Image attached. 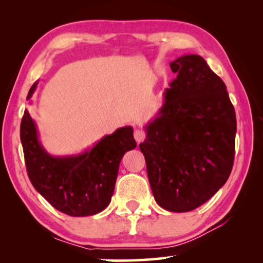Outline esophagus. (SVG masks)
Wrapping results in <instances>:
<instances>
[{
	"instance_id": "obj_1",
	"label": "esophagus",
	"mask_w": 263,
	"mask_h": 263,
	"mask_svg": "<svg viewBox=\"0 0 263 263\" xmlns=\"http://www.w3.org/2000/svg\"><path fill=\"white\" fill-rule=\"evenodd\" d=\"M135 139H136V141L138 142V144H139V142H141V141H144V139H145V133L142 132L141 130H136L135 131Z\"/></svg>"
}]
</instances>
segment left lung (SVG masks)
Segmentation results:
<instances>
[{"label": "left lung", "mask_w": 263, "mask_h": 263, "mask_svg": "<svg viewBox=\"0 0 263 263\" xmlns=\"http://www.w3.org/2000/svg\"><path fill=\"white\" fill-rule=\"evenodd\" d=\"M176 79L163 92L139 145L155 202L188 212L226 183L233 167L237 119L225 83L198 54L171 64Z\"/></svg>", "instance_id": "8db88e82"}]
</instances>
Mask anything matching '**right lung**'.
Segmentation results:
<instances>
[{
    "label": "right lung",
    "mask_w": 263,
    "mask_h": 263,
    "mask_svg": "<svg viewBox=\"0 0 263 263\" xmlns=\"http://www.w3.org/2000/svg\"><path fill=\"white\" fill-rule=\"evenodd\" d=\"M37 86L35 81L30 88L26 97L30 103ZM21 141L34 189L53 208L72 217L96 215L109 205L122 158L137 146L132 126H124L82 153L52 155L41 142L28 110L22 118Z\"/></svg>",
    "instance_id": "1"
}]
</instances>
